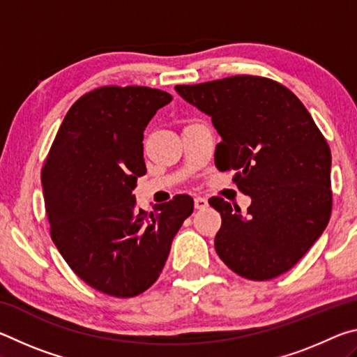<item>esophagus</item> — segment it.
<instances>
[{"label": "esophagus", "instance_id": "obj_1", "mask_svg": "<svg viewBox=\"0 0 357 357\" xmlns=\"http://www.w3.org/2000/svg\"><path fill=\"white\" fill-rule=\"evenodd\" d=\"M195 208L197 209H204L208 208V200L203 197H195Z\"/></svg>", "mask_w": 357, "mask_h": 357}]
</instances>
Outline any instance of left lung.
<instances>
[{
    "mask_svg": "<svg viewBox=\"0 0 357 357\" xmlns=\"http://www.w3.org/2000/svg\"><path fill=\"white\" fill-rule=\"evenodd\" d=\"M174 89L213 119L222 138L215 165L236 172L238 189L252 198L245 214L220 197L209 198L222 215L217 255L249 280L287 273L331 217V149L315 121L269 78L236 75Z\"/></svg>",
    "mask_w": 357,
    "mask_h": 357,
    "instance_id": "8db88e82",
    "label": "left lung"
}]
</instances>
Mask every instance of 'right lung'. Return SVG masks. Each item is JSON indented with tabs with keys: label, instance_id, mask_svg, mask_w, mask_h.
Listing matches in <instances>:
<instances>
[{
	"label": "right lung",
	"instance_id": "1",
	"mask_svg": "<svg viewBox=\"0 0 357 357\" xmlns=\"http://www.w3.org/2000/svg\"><path fill=\"white\" fill-rule=\"evenodd\" d=\"M172 96L146 86H104L69 108L42 168L52 239L70 269L99 291L134 298L164 269L173 238L193 213L189 195L137 209L146 173L143 132Z\"/></svg>",
	"mask_w": 357,
	"mask_h": 357
}]
</instances>
